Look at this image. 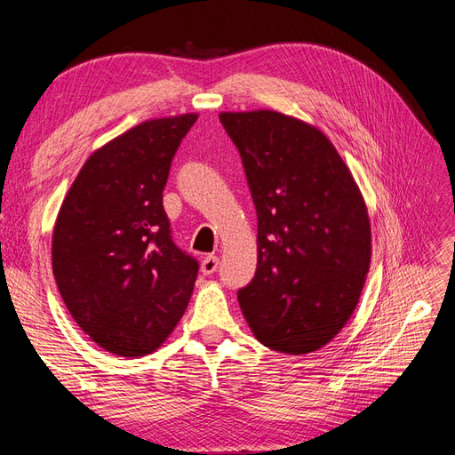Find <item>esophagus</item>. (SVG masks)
Returning a JSON list of instances; mask_svg holds the SVG:
<instances>
[{"instance_id":"obj_1","label":"esophagus","mask_w":455,"mask_h":455,"mask_svg":"<svg viewBox=\"0 0 455 455\" xmlns=\"http://www.w3.org/2000/svg\"><path fill=\"white\" fill-rule=\"evenodd\" d=\"M218 269V256H206L201 261V273L203 275H212Z\"/></svg>"}]
</instances>
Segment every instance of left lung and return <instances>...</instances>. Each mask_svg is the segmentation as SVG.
Returning a JSON list of instances; mask_svg holds the SVG:
<instances>
[{"label": "left lung", "instance_id": "obj_1", "mask_svg": "<svg viewBox=\"0 0 455 455\" xmlns=\"http://www.w3.org/2000/svg\"><path fill=\"white\" fill-rule=\"evenodd\" d=\"M258 216V267L239 306L273 351L321 349L349 321L370 267V220L326 136L271 109L220 114Z\"/></svg>", "mask_w": 455, "mask_h": 455}]
</instances>
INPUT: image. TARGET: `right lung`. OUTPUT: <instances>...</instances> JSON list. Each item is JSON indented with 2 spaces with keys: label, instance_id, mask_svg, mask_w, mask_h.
Segmentation results:
<instances>
[{
  "label": "right lung",
  "instance_id": "1",
  "mask_svg": "<svg viewBox=\"0 0 455 455\" xmlns=\"http://www.w3.org/2000/svg\"><path fill=\"white\" fill-rule=\"evenodd\" d=\"M196 121H144L96 149L60 206L54 279L74 321L109 353L156 351L194 292L199 264L172 241L163 189Z\"/></svg>",
  "mask_w": 455,
  "mask_h": 455
}]
</instances>
